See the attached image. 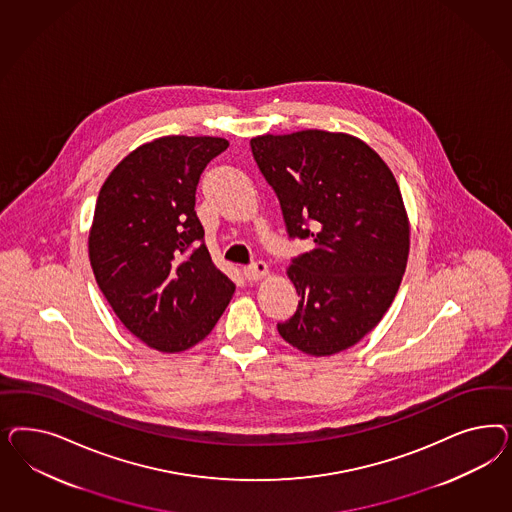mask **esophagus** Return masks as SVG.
I'll list each match as a JSON object with an SVG mask.
<instances>
[{"label": "esophagus", "instance_id": "obj_1", "mask_svg": "<svg viewBox=\"0 0 512 512\" xmlns=\"http://www.w3.org/2000/svg\"><path fill=\"white\" fill-rule=\"evenodd\" d=\"M266 272H268V266L261 263V261L244 266V276H246L248 281H257V279H261L263 276H266Z\"/></svg>", "mask_w": 512, "mask_h": 512}]
</instances>
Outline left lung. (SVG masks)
I'll use <instances>...</instances> for the list:
<instances>
[{"mask_svg": "<svg viewBox=\"0 0 512 512\" xmlns=\"http://www.w3.org/2000/svg\"><path fill=\"white\" fill-rule=\"evenodd\" d=\"M289 240H310L287 274L300 296L279 336L311 357L349 349L377 325L402 283L409 223L385 161L343 133L298 131L251 139Z\"/></svg>", "mask_w": 512, "mask_h": 512, "instance_id": "left-lung-1", "label": "left lung"}]
</instances>
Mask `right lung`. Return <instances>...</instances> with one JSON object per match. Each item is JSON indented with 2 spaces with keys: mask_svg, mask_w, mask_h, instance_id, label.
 Instances as JSON below:
<instances>
[{
  "mask_svg": "<svg viewBox=\"0 0 512 512\" xmlns=\"http://www.w3.org/2000/svg\"><path fill=\"white\" fill-rule=\"evenodd\" d=\"M227 146L186 135L142 144L99 191L90 231L97 285L125 328L163 353L204 340L236 289L195 212L202 171Z\"/></svg>",
  "mask_w": 512,
  "mask_h": 512,
  "instance_id": "add662e5",
  "label": "right lung"
}]
</instances>
